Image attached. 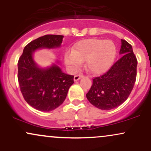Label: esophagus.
Returning a JSON list of instances; mask_svg holds the SVG:
<instances>
[{"label":"esophagus","instance_id":"obj_1","mask_svg":"<svg viewBox=\"0 0 151 151\" xmlns=\"http://www.w3.org/2000/svg\"><path fill=\"white\" fill-rule=\"evenodd\" d=\"M82 77H83L82 74H77V75H75L74 77V80L75 81H77L79 80V79H80Z\"/></svg>","mask_w":151,"mask_h":151}]
</instances>
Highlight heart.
I'll return each instance as SVG.
<instances>
[{
    "instance_id": "heart-1",
    "label": "heart",
    "mask_w": 151,
    "mask_h": 151,
    "mask_svg": "<svg viewBox=\"0 0 151 151\" xmlns=\"http://www.w3.org/2000/svg\"><path fill=\"white\" fill-rule=\"evenodd\" d=\"M116 55V47L109 40L91 38L82 40L75 44L71 52L65 55L66 64L72 70L86 61V67L91 73L102 74L112 65Z\"/></svg>"
}]
</instances>
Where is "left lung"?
Instances as JSON below:
<instances>
[{
	"label": "left lung",
	"instance_id": "1",
	"mask_svg": "<svg viewBox=\"0 0 151 151\" xmlns=\"http://www.w3.org/2000/svg\"><path fill=\"white\" fill-rule=\"evenodd\" d=\"M121 58L100 77L93 79L86 98L91 104L101 110H110L127 99L136 79L137 59L132 46L121 40Z\"/></svg>",
	"mask_w": 151,
	"mask_h": 151
}]
</instances>
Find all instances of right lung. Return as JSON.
Masks as SVG:
<instances>
[{
  "label": "right lung",
  "mask_w": 151,
  "mask_h": 151,
  "mask_svg": "<svg viewBox=\"0 0 151 151\" xmlns=\"http://www.w3.org/2000/svg\"><path fill=\"white\" fill-rule=\"evenodd\" d=\"M63 35H46L31 41L25 47L18 62V79L24 99L31 106L41 111H50L63 103L74 83V76L64 73L53 64L40 68L32 58L38 49L60 47Z\"/></svg>",
  "instance_id": "add662e5"
}]
</instances>
